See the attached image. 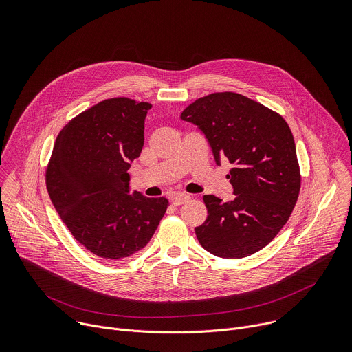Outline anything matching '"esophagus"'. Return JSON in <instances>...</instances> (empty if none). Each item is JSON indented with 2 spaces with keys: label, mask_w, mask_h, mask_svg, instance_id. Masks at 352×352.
<instances>
[{
  "label": "esophagus",
  "mask_w": 352,
  "mask_h": 352,
  "mask_svg": "<svg viewBox=\"0 0 352 352\" xmlns=\"http://www.w3.org/2000/svg\"><path fill=\"white\" fill-rule=\"evenodd\" d=\"M189 199H190V196H189V195L178 193L177 196H174V197H173V205H174V206H181V205L186 204Z\"/></svg>",
  "instance_id": "1"
}]
</instances>
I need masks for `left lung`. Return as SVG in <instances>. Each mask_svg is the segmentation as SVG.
Returning <instances> with one entry per match:
<instances>
[{"mask_svg": "<svg viewBox=\"0 0 352 352\" xmlns=\"http://www.w3.org/2000/svg\"><path fill=\"white\" fill-rule=\"evenodd\" d=\"M181 120L206 136L216 164L227 159L235 197L205 195L206 221L197 241L219 258L239 259L265 248L288 221L300 188L294 136L281 116L242 94L197 98Z\"/></svg>", "mask_w": 352, "mask_h": 352, "instance_id": "1", "label": "left lung"}]
</instances>
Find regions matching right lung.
Wrapping results in <instances>:
<instances>
[{
	"mask_svg": "<svg viewBox=\"0 0 352 352\" xmlns=\"http://www.w3.org/2000/svg\"><path fill=\"white\" fill-rule=\"evenodd\" d=\"M148 103L110 98L82 113L57 136L47 167L50 199L75 239L104 259L144 248L168 200L131 193L129 167L144 140Z\"/></svg>",
	"mask_w": 352,
	"mask_h": 352,
	"instance_id": "1",
	"label": "right lung"
}]
</instances>
